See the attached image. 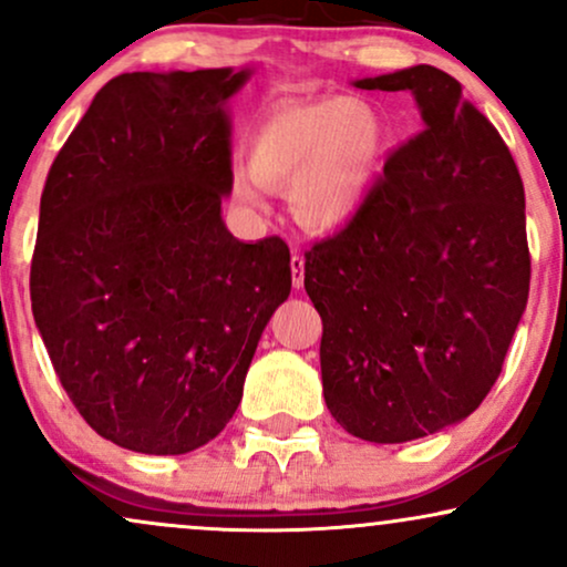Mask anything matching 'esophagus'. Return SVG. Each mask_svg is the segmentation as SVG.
Here are the masks:
<instances>
[{
	"label": "esophagus",
	"mask_w": 567,
	"mask_h": 567,
	"mask_svg": "<svg viewBox=\"0 0 567 567\" xmlns=\"http://www.w3.org/2000/svg\"><path fill=\"white\" fill-rule=\"evenodd\" d=\"M291 284H295V289H302L305 286V260L297 251L291 255Z\"/></svg>",
	"instance_id": "1"
}]
</instances>
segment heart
<instances>
[{
	"instance_id": "b5f03b06",
	"label": "heart",
	"mask_w": 567,
	"mask_h": 567,
	"mask_svg": "<svg viewBox=\"0 0 567 567\" xmlns=\"http://www.w3.org/2000/svg\"><path fill=\"white\" fill-rule=\"evenodd\" d=\"M391 125L368 96H316L265 110L249 136L234 197L262 207L286 188L291 215L310 230L347 228L370 205L386 167Z\"/></svg>"
}]
</instances>
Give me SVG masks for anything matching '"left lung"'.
<instances>
[{"instance_id":"left-lung-1","label":"left lung","mask_w":567,"mask_h":567,"mask_svg":"<svg viewBox=\"0 0 567 567\" xmlns=\"http://www.w3.org/2000/svg\"><path fill=\"white\" fill-rule=\"evenodd\" d=\"M410 91L423 134L389 157L370 205L307 251L320 373L352 436L402 444L465 421L497 381L528 302L523 181L444 70L354 81Z\"/></svg>"}]
</instances>
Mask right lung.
<instances>
[{
	"instance_id": "1",
	"label": "right lung",
	"mask_w": 567,
	"mask_h": 567,
	"mask_svg": "<svg viewBox=\"0 0 567 567\" xmlns=\"http://www.w3.org/2000/svg\"><path fill=\"white\" fill-rule=\"evenodd\" d=\"M251 73L117 75L49 167L33 320L83 421L123 450L186 454L218 436L289 299V247L223 223L226 104Z\"/></svg>"
}]
</instances>
